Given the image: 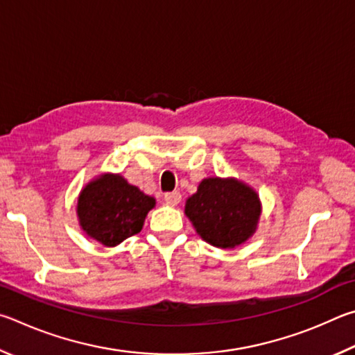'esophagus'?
I'll return each instance as SVG.
<instances>
[{
	"label": "esophagus",
	"instance_id": "1",
	"mask_svg": "<svg viewBox=\"0 0 355 355\" xmlns=\"http://www.w3.org/2000/svg\"><path fill=\"white\" fill-rule=\"evenodd\" d=\"M165 202L168 204V206H178L179 202H181V200H182V196H181V193H179V191H171V193H166L165 195Z\"/></svg>",
	"mask_w": 355,
	"mask_h": 355
}]
</instances>
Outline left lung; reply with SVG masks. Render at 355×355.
<instances>
[{
  "label": "left lung",
  "instance_id": "8db88e82",
  "mask_svg": "<svg viewBox=\"0 0 355 355\" xmlns=\"http://www.w3.org/2000/svg\"><path fill=\"white\" fill-rule=\"evenodd\" d=\"M185 215L209 245L234 250L256 234L262 201L251 185L237 178H206L185 201Z\"/></svg>",
  "mask_w": 355,
  "mask_h": 355
}]
</instances>
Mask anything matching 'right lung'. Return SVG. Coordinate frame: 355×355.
I'll return each instance as SVG.
<instances>
[{"label": "right lung", "instance_id": "add662e5", "mask_svg": "<svg viewBox=\"0 0 355 355\" xmlns=\"http://www.w3.org/2000/svg\"><path fill=\"white\" fill-rule=\"evenodd\" d=\"M155 198L129 184L120 173H101L78 196L76 215L87 237L107 248L139 234Z\"/></svg>", "mask_w": 355, "mask_h": 355}]
</instances>
